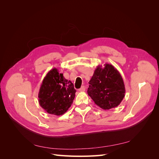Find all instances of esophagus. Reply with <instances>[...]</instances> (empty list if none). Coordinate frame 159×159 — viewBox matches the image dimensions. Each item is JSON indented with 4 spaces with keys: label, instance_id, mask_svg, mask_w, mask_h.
<instances>
[{
    "label": "esophagus",
    "instance_id": "obj_1",
    "mask_svg": "<svg viewBox=\"0 0 159 159\" xmlns=\"http://www.w3.org/2000/svg\"><path fill=\"white\" fill-rule=\"evenodd\" d=\"M85 90V86H81V88H80L79 89H78V91H84Z\"/></svg>",
    "mask_w": 159,
    "mask_h": 159
}]
</instances>
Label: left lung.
I'll use <instances>...</instances> for the list:
<instances>
[{
  "label": "left lung",
  "instance_id": "8db88e82",
  "mask_svg": "<svg viewBox=\"0 0 159 159\" xmlns=\"http://www.w3.org/2000/svg\"><path fill=\"white\" fill-rule=\"evenodd\" d=\"M89 84L88 95L104 110L117 107L125 97V88L122 76L111 64L98 66Z\"/></svg>",
  "mask_w": 159,
  "mask_h": 159
}]
</instances>
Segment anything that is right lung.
<instances>
[{"mask_svg": "<svg viewBox=\"0 0 159 159\" xmlns=\"http://www.w3.org/2000/svg\"><path fill=\"white\" fill-rule=\"evenodd\" d=\"M76 90L70 80L56 68L50 70L44 80L38 93V102L42 109L51 115L60 116L71 107Z\"/></svg>", "mask_w": 159, "mask_h": 159, "instance_id": "1", "label": "right lung"}]
</instances>
